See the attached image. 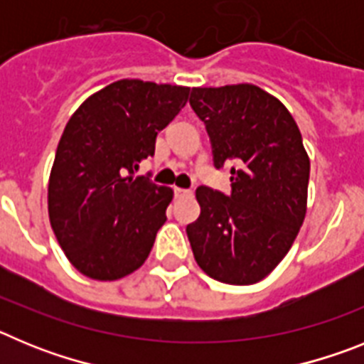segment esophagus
I'll use <instances>...</instances> for the list:
<instances>
[{
    "label": "esophagus",
    "mask_w": 364,
    "mask_h": 364,
    "mask_svg": "<svg viewBox=\"0 0 364 364\" xmlns=\"http://www.w3.org/2000/svg\"><path fill=\"white\" fill-rule=\"evenodd\" d=\"M191 191L189 189H182V188H175V197L176 198H182V197H189Z\"/></svg>",
    "instance_id": "34e87169"
}]
</instances>
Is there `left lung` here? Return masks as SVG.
I'll list each match as a JSON object with an SVG mask.
<instances>
[{"instance_id": "8db88e82", "label": "left lung", "mask_w": 364, "mask_h": 364, "mask_svg": "<svg viewBox=\"0 0 364 364\" xmlns=\"http://www.w3.org/2000/svg\"><path fill=\"white\" fill-rule=\"evenodd\" d=\"M215 167H231V193L197 189L200 217L186 231L202 272L226 284L268 277L306 215L310 159L290 111L252 83L193 87Z\"/></svg>"}]
</instances>
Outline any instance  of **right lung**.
Segmentation results:
<instances>
[{"label":"right lung","mask_w":364,"mask_h":364,"mask_svg":"<svg viewBox=\"0 0 364 364\" xmlns=\"http://www.w3.org/2000/svg\"><path fill=\"white\" fill-rule=\"evenodd\" d=\"M189 87L118 80L80 105L49 176V218L70 264L117 281L149 257L173 189L134 176L156 134L184 107Z\"/></svg>","instance_id":"right-lung-1"}]
</instances>
